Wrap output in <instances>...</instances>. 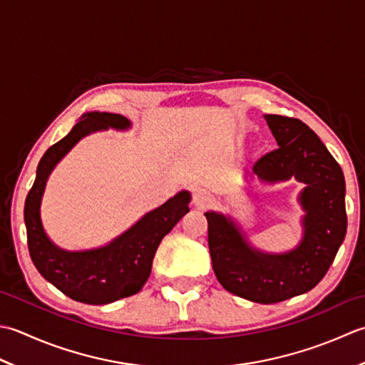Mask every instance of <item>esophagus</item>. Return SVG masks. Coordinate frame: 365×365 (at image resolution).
Listing matches in <instances>:
<instances>
[{
	"label": "esophagus",
	"mask_w": 365,
	"mask_h": 365,
	"mask_svg": "<svg viewBox=\"0 0 365 365\" xmlns=\"http://www.w3.org/2000/svg\"><path fill=\"white\" fill-rule=\"evenodd\" d=\"M192 200H193V205H195L197 207H200V210H203V207H207L211 205L212 198L210 193H206L205 190H195L193 192L192 195Z\"/></svg>",
	"instance_id": "34e87169"
}]
</instances>
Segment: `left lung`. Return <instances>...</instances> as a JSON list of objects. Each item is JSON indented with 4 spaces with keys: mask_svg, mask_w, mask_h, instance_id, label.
<instances>
[{
    "mask_svg": "<svg viewBox=\"0 0 365 365\" xmlns=\"http://www.w3.org/2000/svg\"><path fill=\"white\" fill-rule=\"evenodd\" d=\"M279 148L263 155L252 175L264 182L294 176L306 184L299 202L304 237L288 254H262L244 241L222 214L206 212L207 245L215 277L227 292L259 304H276L310 292L336 258L346 233L345 178L337 160L297 118L266 115Z\"/></svg>",
    "mask_w": 365,
    "mask_h": 365,
    "instance_id": "obj_1",
    "label": "left lung"
}]
</instances>
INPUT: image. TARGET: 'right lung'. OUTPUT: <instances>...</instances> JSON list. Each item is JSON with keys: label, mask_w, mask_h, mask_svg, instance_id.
Listing matches in <instances>:
<instances>
[{"label": "right lung", "mask_w": 365, "mask_h": 365, "mask_svg": "<svg viewBox=\"0 0 365 365\" xmlns=\"http://www.w3.org/2000/svg\"><path fill=\"white\" fill-rule=\"evenodd\" d=\"M128 118L116 113H86L58 143L51 145L37 165L36 180L25 200L28 250L37 271L59 292L85 304H110L138 293L151 274L153 258L162 237L189 212L190 193L180 192L158 210L148 212L128 232L106 247L66 252L43 233L39 206L47 178L77 141L94 130L128 129Z\"/></svg>", "instance_id": "obj_1"}]
</instances>
